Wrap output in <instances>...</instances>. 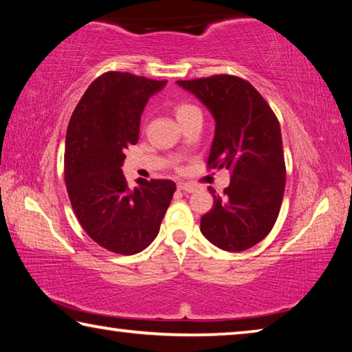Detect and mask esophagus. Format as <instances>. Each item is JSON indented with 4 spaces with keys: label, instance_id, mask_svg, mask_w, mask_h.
Masks as SVG:
<instances>
[{
    "label": "esophagus",
    "instance_id": "34e87169",
    "mask_svg": "<svg viewBox=\"0 0 352 352\" xmlns=\"http://www.w3.org/2000/svg\"><path fill=\"white\" fill-rule=\"evenodd\" d=\"M178 189L183 190V192H195V190H197V186L192 183H178Z\"/></svg>",
    "mask_w": 352,
    "mask_h": 352
}]
</instances>
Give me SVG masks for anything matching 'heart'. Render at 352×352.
Returning <instances> with one entry per match:
<instances>
[{"mask_svg":"<svg viewBox=\"0 0 352 352\" xmlns=\"http://www.w3.org/2000/svg\"><path fill=\"white\" fill-rule=\"evenodd\" d=\"M174 111H175L177 119H178V121H180V119L186 118L189 115H192V113H195V111H199V109L195 105L189 104V102H178L174 107Z\"/></svg>","mask_w":352,"mask_h":352,"instance_id":"obj_1","label":"heart"}]
</instances>
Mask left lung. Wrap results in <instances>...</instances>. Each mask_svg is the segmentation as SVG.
Segmentation results:
<instances>
[{"label":"left lung","instance_id":"obj_1","mask_svg":"<svg viewBox=\"0 0 352 352\" xmlns=\"http://www.w3.org/2000/svg\"><path fill=\"white\" fill-rule=\"evenodd\" d=\"M195 94L216 121L208 169H228L223 195L211 189L214 204L200 231L226 252H243L270 233L281 210L285 162L281 127L275 113L248 80L214 74L177 80Z\"/></svg>","mask_w":352,"mask_h":352}]
</instances>
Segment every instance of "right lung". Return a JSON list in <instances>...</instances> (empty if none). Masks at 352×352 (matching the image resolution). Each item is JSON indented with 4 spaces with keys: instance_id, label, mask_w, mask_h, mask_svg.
<instances>
[{
    "instance_id": "add662e5",
    "label": "right lung",
    "mask_w": 352,
    "mask_h": 352,
    "mask_svg": "<svg viewBox=\"0 0 352 352\" xmlns=\"http://www.w3.org/2000/svg\"><path fill=\"white\" fill-rule=\"evenodd\" d=\"M166 80L109 71L91 82L71 115L65 140V184L74 214L109 252L135 254L151 245L175 192L172 180L122 174L124 151L136 144L141 113Z\"/></svg>"
}]
</instances>
